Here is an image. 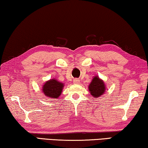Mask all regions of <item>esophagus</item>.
Masks as SVG:
<instances>
[{"instance_id":"1","label":"esophagus","mask_w":148,"mask_h":148,"mask_svg":"<svg viewBox=\"0 0 148 148\" xmlns=\"http://www.w3.org/2000/svg\"><path fill=\"white\" fill-rule=\"evenodd\" d=\"M73 82H74V84H78L79 83V79H74L73 80Z\"/></svg>"}]
</instances>
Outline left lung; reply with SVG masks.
Here are the masks:
<instances>
[{
    "label": "left lung",
    "mask_w": 148,
    "mask_h": 148,
    "mask_svg": "<svg viewBox=\"0 0 148 148\" xmlns=\"http://www.w3.org/2000/svg\"><path fill=\"white\" fill-rule=\"evenodd\" d=\"M90 94L95 98L102 96L106 91V87L104 82L98 76H95L88 86Z\"/></svg>",
    "instance_id": "8db88e82"
}]
</instances>
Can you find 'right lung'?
<instances>
[{"label":"right lung","mask_w":148,"mask_h":148,"mask_svg":"<svg viewBox=\"0 0 148 148\" xmlns=\"http://www.w3.org/2000/svg\"><path fill=\"white\" fill-rule=\"evenodd\" d=\"M64 85L56 78L50 79L42 86V91L46 97L51 99H58L61 95Z\"/></svg>","instance_id":"right-lung-1"}]
</instances>
